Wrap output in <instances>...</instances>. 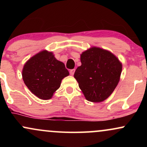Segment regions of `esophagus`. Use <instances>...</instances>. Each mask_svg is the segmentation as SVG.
Segmentation results:
<instances>
[{"instance_id": "1", "label": "esophagus", "mask_w": 147, "mask_h": 147, "mask_svg": "<svg viewBox=\"0 0 147 147\" xmlns=\"http://www.w3.org/2000/svg\"><path fill=\"white\" fill-rule=\"evenodd\" d=\"M75 69H72V70H70V75H73L74 73H75Z\"/></svg>"}]
</instances>
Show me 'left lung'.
<instances>
[{"label": "left lung", "mask_w": 147, "mask_h": 147, "mask_svg": "<svg viewBox=\"0 0 147 147\" xmlns=\"http://www.w3.org/2000/svg\"><path fill=\"white\" fill-rule=\"evenodd\" d=\"M80 60L82 65L74 74L79 88L89 102H103L119 83L122 63L112 52L97 47L82 52Z\"/></svg>", "instance_id": "obj_1"}]
</instances>
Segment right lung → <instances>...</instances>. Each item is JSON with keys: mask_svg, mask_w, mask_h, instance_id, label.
<instances>
[{"mask_svg": "<svg viewBox=\"0 0 147 147\" xmlns=\"http://www.w3.org/2000/svg\"><path fill=\"white\" fill-rule=\"evenodd\" d=\"M69 75L63 62L52 52L42 50L26 61L22 70L23 82L32 93L39 99H51L64 77Z\"/></svg>", "mask_w": 147, "mask_h": 147, "instance_id": "add662e5", "label": "right lung"}]
</instances>
